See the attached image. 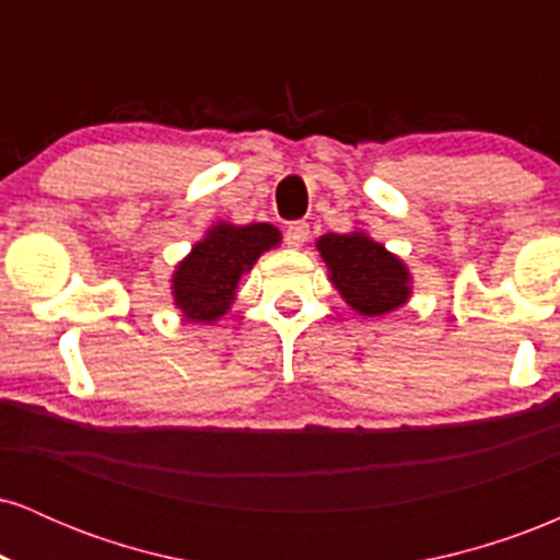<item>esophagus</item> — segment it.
Returning <instances> with one entry per match:
<instances>
[{
    "mask_svg": "<svg viewBox=\"0 0 560 560\" xmlns=\"http://www.w3.org/2000/svg\"><path fill=\"white\" fill-rule=\"evenodd\" d=\"M307 236H311V226H307L305 221H294V223H289L287 231H284L287 247H292V249H300L302 244L307 242Z\"/></svg>",
    "mask_w": 560,
    "mask_h": 560,
    "instance_id": "1",
    "label": "esophagus"
}]
</instances>
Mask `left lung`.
I'll use <instances>...</instances> for the list:
<instances>
[{"mask_svg":"<svg viewBox=\"0 0 560 560\" xmlns=\"http://www.w3.org/2000/svg\"><path fill=\"white\" fill-rule=\"evenodd\" d=\"M316 249L339 298L365 318L387 316L413 298V273L405 260L361 229L318 236Z\"/></svg>","mask_w":560,"mask_h":560,"instance_id":"8db88e82","label":"left lung"}]
</instances>
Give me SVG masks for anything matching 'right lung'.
<instances>
[{
    "label": "right lung",
    "mask_w": 560,
    "mask_h": 560,
    "mask_svg": "<svg viewBox=\"0 0 560 560\" xmlns=\"http://www.w3.org/2000/svg\"><path fill=\"white\" fill-rule=\"evenodd\" d=\"M281 244V231L271 223H247L236 226L215 221L191 244L189 253L176 262L171 273L173 305L191 324H215L234 305L244 273L268 249Z\"/></svg>",
    "instance_id": "1"
}]
</instances>
